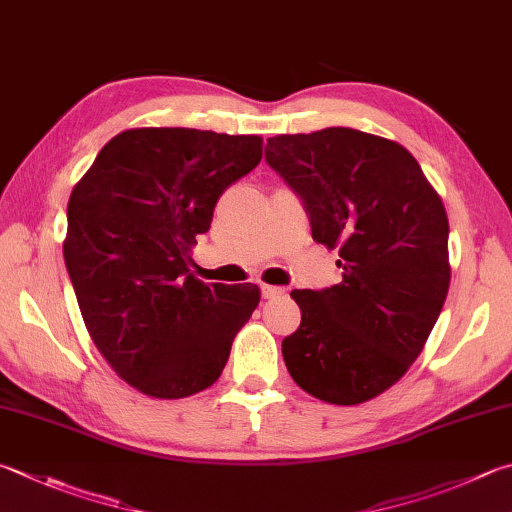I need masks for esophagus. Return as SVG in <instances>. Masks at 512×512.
I'll list each match as a JSON object with an SVG mask.
<instances>
[{
  "instance_id": "1",
  "label": "esophagus",
  "mask_w": 512,
  "mask_h": 512,
  "mask_svg": "<svg viewBox=\"0 0 512 512\" xmlns=\"http://www.w3.org/2000/svg\"><path fill=\"white\" fill-rule=\"evenodd\" d=\"M285 294V287H278V285H263V296L265 298H278Z\"/></svg>"
}]
</instances>
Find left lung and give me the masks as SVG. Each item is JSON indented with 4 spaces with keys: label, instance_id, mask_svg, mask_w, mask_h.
I'll return each instance as SVG.
<instances>
[{
    "label": "left lung",
    "instance_id": "8db88e82",
    "mask_svg": "<svg viewBox=\"0 0 512 512\" xmlns=\"http://www.w3.org/2000/svg\"><path fill=\"white\" fill-rule=\"evenodd\" d=\"M265 158L343 269L339 285L292 292L301 325L283 339L287 370L334 406L379 397L410 370L446 301V207L406 147L365 131L283 133Z\"/></svg>",
    "mask_w": 512,
    "mask_h": 512
}]
</instances>
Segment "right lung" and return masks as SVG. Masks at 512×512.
I'll return each mask as SVG.
<instances>
[{
    "label": "right lung",
    "mask_w": 512,
    "mask_h": 512,
    "mask_svg": "<svg viewBox=\"0 0 512 512\" xmlns=\"http://www.w3.org/2000/svg\"><path fill=\"white\" fill-rule=\"evenodd\" d=\"M260 158V136L127 129L71 191L64 260L84 325L113 372L151 399L214 385L256 310L258 285H207L189 258L218 198Z\"/></svg>",
    "instance_id": "add662e5"
}]
</instances>
